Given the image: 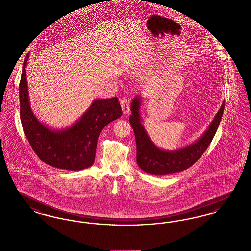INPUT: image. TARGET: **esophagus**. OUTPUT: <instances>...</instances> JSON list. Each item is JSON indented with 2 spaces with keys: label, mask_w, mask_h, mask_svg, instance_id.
<instances>
[{
  "label": "esophagus",
  "mask_w": 251,
  "mask_h": 251,
  "mask_svg": "<svg viewBox=\"0 0 251 251\" xmlns=\"http://www.w3.org/2000/svg\"><path fill=\"white\" fill-rule=\"evenodd\" d=\"M120 105L124 114H128L130 112V100L128 99H122L120 100Z\"/></svg>",
  "instance_id": "1"
}]
</instances>
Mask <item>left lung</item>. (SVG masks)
Listing matches in <instances>:
<instances>
[{"mask_svg": "<svg viewBox=\"0 0 251 251\" xmlns=\"http://www.w3.org/2000/svg\"><path fill=\"white\" fill-rule=\"evenodd\" d=\"M140 105L141 98L137 96L132 100L131 115L129 119L135 135L137 165L147 173L167 175L189 168L201 157L215 136L224 112L225 102L223 101L208 129L199 140L175 151L162 150L151 140L141 123Z\"/></svg>", "mask_w": 251, "mask_h": 251, "instance_id": "left-lung-1", "label": "left lung"}]
</instances>
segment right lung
Instances as JSON below:
<instances>
[{
    "label": "right lung",
    "mask_w": 251,
    "mask_h": 251,
    "mask_svg": "<svg viewBox=\"0 0 251 251\" xmlns=\"http://www.w3.org/2000/svg\"><path fill=\"white\" fill-rule=\"evenodd\" d=\"M23 65L20 82V115L24 133L38 158L49 166L67 170H81L93 165L98 137L102 129L121 117L118 98L95 100L72 126L52 130L37 120L29 101L26 65Z\"/></svg>",
    "instance_id": "right-lung-1"
}]
</instances>
